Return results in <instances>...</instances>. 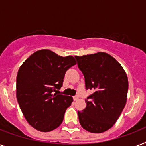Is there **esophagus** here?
<instances>
[{
  "label": "esophagus",
  "mask_w": 146,
  "mask_h": 146,
  "mask_svg": "<svg viewBox=\"0 0 146 146\" xmlns=\"http://www.w3.org/2000/svg\"><path fill=\"white\" fill-rule=\"evenodd\" d=\"M78 99H79V96H78V95H76V96H74V97H73V100H77Z\"/></svg>",
  "instance_id": "34e87169"
}]
</instances>
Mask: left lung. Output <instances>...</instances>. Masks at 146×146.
Wrapping results in <instances>:
<instances>
[{"label": "left lung", "instance_id": "obj_1", "mask_svg": "<svg viewBox=\"0 0 146 146\" xmlns=\"http://www.w3.org/2000/svg\"><path fill=\"white\" fill-rule=\"evenodd\" d=\"M75 58L85 77L86 89L94 90L85 100V110L78 111L79 123L88 132H105L116 122L126 104V73L107 53L100 52Z\"/></svg>", "mask_w": 146, "mask_h": 146}]
</instances>
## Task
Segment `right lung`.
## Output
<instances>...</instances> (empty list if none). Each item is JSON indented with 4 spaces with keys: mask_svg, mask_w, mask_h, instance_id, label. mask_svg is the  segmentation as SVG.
<instances>
[{
    "mask_svg": "<svg viewBox=\"0 0 146 146\" xmlns=\"http://www.w3.org/2000/svg\"><path fill=\"white\" fill-rule=\"evenodd\" d=\"M76 64L73 56L61 57L48 49L33 53L22 64L16 78V98L23 115L34 128L49 132L58 127L70 96L59 94L65 73Z\"/></svg>",
    "mask_w": 146,
    "mask_h": 146,
    "instance_id": "1",
    "label": "right lung"
}]
</instances>
